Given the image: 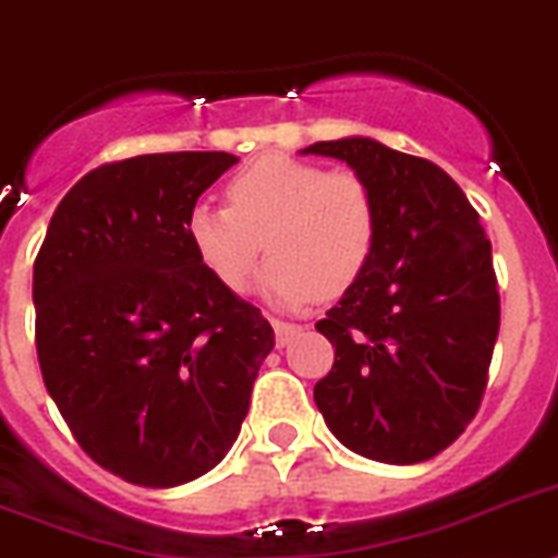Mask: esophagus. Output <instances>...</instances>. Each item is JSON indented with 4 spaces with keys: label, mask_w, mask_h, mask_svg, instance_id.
I'll list each match as a JSON object with an SVG mask.
<instances>
[{
    "label": "esophagus",
    "mask_w": 558,
    "mask_h": 558,
    "mask_svg": "<svg viewBox=\"0 0 558 558\" xmlns=\"http://www.w3.org/2000/svg\"><path fill=\"white\" fill-rule=\"evenodd\" d=\"M271 329H275V340H278V345H287L292 337L301 335V326L287 320H271Z\"/></svg>",
    "instance_id": "obj_1"
}]
</instances>
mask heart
Returning a JSON list of instances; mask_svg holds the SVG:
<instances>
[{
    "label": "heart",
    "mask_w": 558,
    "mask_h": 558,
    "mask_svg": "<svg viewBox=\"0 0 558 558\" xmlns=\"http://www.w3.org/2000/svg\"><path fill=\"white\" fill-rule=\"evenodd\" d=\"M227 204L198 201L186 213V241L201 266L232 292L246 289L264 250L257 292L280 308L354 287L377 246L380 213L366 181L289 156H264L227 186Z\"/></svg>",
    "instance_id": "b5f03b06"
}]
</instances>
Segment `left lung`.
<instances>
[{"instance_id": "1", "label": "left lung", "mask_w": 558, "mask_h": 558, "mask_svg": "<svg viewBox=\"0 0 558 558\" xmlns=\"http://www.w3.org/2000/svg\"><path fill=\"white\" fill-rule=\"evenodd\" d=\"M301 156L349 163L380 213L366 271L317 323L335 345V366L315 386L317 409L366 460H430L474 420L499 335L480 215L437 163L366 135L317 142Z\"/></svg>"}]
</instances>
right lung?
Instances as JSON below:
<instances>
[{"instance_id":"1","label":"right lung","mask_w":558,"mask_h":558,"mask_svg":"<svg viewBox=\"0 0 558 558\" xmlns=\"http://www.w3.org/2000/svg\"><path fill=\"white\" fill-rule=\"evenodd\" d=\"M232 163L156 153L87 172L33 264L48 395L98 465L144 488L184 485L227 457L275 349L260 308L186 241V213Z\"/></svg>"}]
</instances>
